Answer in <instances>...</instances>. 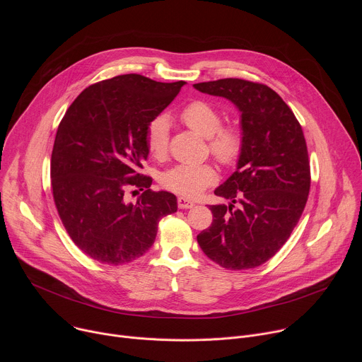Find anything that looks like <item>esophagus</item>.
<instances>
[{
    "label": "esophagus",
    "mask_w": 362,
    "mask_h": 362,
    "mask_svg": "<svg viewBox=\"0 0 362 362\" xmlns=\"http://www.w3.org/2000/svg\"><path fill=\"white\" fill-rule=\"evenodd\" d=\"M177 206H179V209H190V208H193V206H194V202H192V200L187 199V197L180 196V197L177 199Z\"/></svg>",
    "instance_id": "34e87169"
}]
</instances>
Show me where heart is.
<instances>
[{
	"label": "heart",
	"instance_id": "b5f03b06",
	"mask_svg": "<svg viewBox=\"0 0 362 362\" xmlns=\"http://www.w3.org/2000/svg\"><path fill=\"white\" fill-rule=\"evenodd\" d=\"M180 120L186 127L199 136L209 139V148L214 156L225 163L232 165L238 160L243 147L242 132L235 126H222L219 110L209 101L194 100L186 105L180 112ZM169 119L166 116L154 117L146 129V146L153 158L163 159L169 147ZM218 179L212 165H176L160 176L165 189L194 197L206 187L214 185Z\"/></svg>",
	"mask_w": 362,
	"mask_h": 362
}]
</instances>
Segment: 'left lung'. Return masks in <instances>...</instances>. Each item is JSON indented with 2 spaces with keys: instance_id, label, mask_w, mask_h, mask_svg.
<instances>
[{
  "instance_id": "8db88e82",
  "label": "left lung",
  "mask_w": 362,
  "mask_h": 362,
  "mask_svg": "<svg viewBox=\"0 0 362 362\" xmlns=\"http://www.w3.org/2000/svg\"><path fill=\"white\" fill-rule=\"evenodd\" d=\"M193 87L232 101L243 136L236 170L215 190L230 203L211 206L214 222L197 243L222 268H256L284 246L308 200L311 170L302 127L265 84L222 78Z\"/></svg>"
}]
</instances>
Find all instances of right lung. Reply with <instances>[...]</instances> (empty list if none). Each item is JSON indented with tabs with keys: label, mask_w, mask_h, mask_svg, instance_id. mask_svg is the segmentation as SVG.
<instances>
[{
	"label": "right lung",
	"mask_w": 362,
	"mask_h": 362,
	"mask_svg": "<svg viewBox=\"0 0 362 362\" xmlns=\"http://www.w3.org/2000/svg\"><path fill=\"white\" fill-rule=\"evenodd\" d=\"M185 84L123 74L87 87L66 112L51 154V187L67 233L91 259H137L156 239L159 221L177 211L176 196L153 192L151 177L137 169L148 156L147 124ZM130 185L144 192L136 204L125 199Z\"/></svg>",
	"instance_id": "add662e5"
}]
</instances>
